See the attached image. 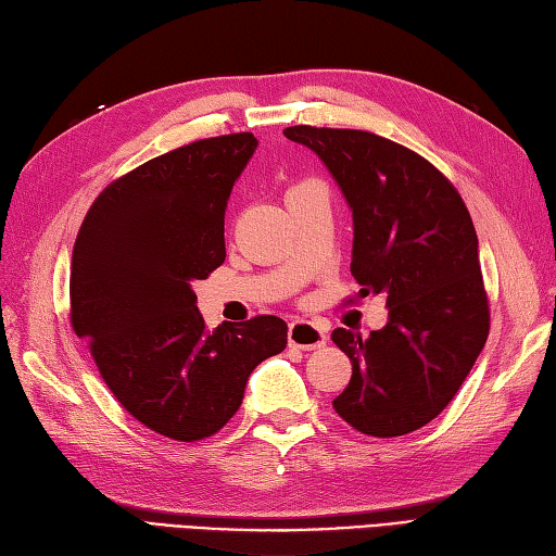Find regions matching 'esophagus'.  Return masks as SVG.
<instances>
[{
  "label": "esophagus",
  "mask_w": 556,
  "mask_h": 556,
  "mask_svg": "<svg viewBox=\"0 0 556 556\" xmlns=\"http://www.w3.org/2000/svg\"><path fill=\"white\" fill-rule=\"evenodd\" d=\"M288 343L300 350H316L326 345V328L316 321L298 319L288 328Z\"/></svg>",
  "instance_id": "1"
}]
</instances>
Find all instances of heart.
Masks as SVG:
<instances>
[{"mask_svg": "<svg viewBox=\"0 0 556 556\" xmlns=\"http://www.w3.org/2000/svg\"><path fill=\"white\" fill-rule=\"evenodd\" d=\"M304 185H309V182H302V185H294L290 191H294V189H300V187H304ZM290 191H288V194H290Z\"/></svg>", "mask_w": 556, "mask_h": 556, "instance_id": "b5f03b06", "label": "heart"}]
</instances>
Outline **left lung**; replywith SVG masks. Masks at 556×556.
<instances>
[{
	"label": "left lung",
	"instance_id": "1",
	"mask_svg": "<svg viewBox=\"0 0 556 556\" xmlns=\"http://www.w3.org/2000/svg\"><path fill=\"white\" fill-rule=\"evenodd\" d=\"M341 187L353 211L359 294L387 298L389 321L362 338L336 328L353 362L336 413L367 437L432 422L466 381L490 333L478 235L460 194L422 155L359 129L288 127Z\"/></svg>",
	"mask_w": 556,
	"mask_h": 556
}]
</instances>
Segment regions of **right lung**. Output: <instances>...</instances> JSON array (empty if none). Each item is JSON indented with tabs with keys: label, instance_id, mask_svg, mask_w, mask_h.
<instances>
[{
	"label": "right lung",
	"instance_id": "obj_1",
	"mask_svg": "<svg viewBox=\"0 0 556 556\" xmlns=\"http://www.w3.org/2000/svg\"><path fill=\"white\" fill-rule=\"evenodd\" d=\"M256 146L242 131L153 157L100 191L76 237L74 333L124 410L167 439L223 429L249 374L288 345L270 314L208 331L191 290L225 262V208Z\"/></svg>",
	"mask_w": 556,
	"mask_h": 556
}]
</instances>
